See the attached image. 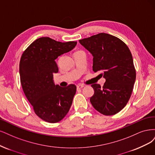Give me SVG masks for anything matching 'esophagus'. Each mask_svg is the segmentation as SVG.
<instances>
[{"label": "esophagus", "instance_id": "obj_1", "mask_svg": "<svg viewBox=\"0 0 155 155\" xmlns=\"http://www.w3.org/2000/svg\"><path fill=\"white\" fill-rule=\"evenodd\" d=\"M77 89H82V87H84V85H83V84H78V85H77Z\"/></svg>", "mask_w": 155, "mask_h": 155}]
</instances>
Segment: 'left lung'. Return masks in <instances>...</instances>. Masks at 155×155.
<instances>
[{
    "mask_svg": "<svg viewBox=\"0 0 155 155\" xmlns=\"http://www.w3.org/2000/svg\"><path fill=\"white\" fill-rule=\"evenodd\" d=\"M79 42L93 57V70L102 71L106 79L102 87L92 84L94 93L90 102L97 111L104 115H113L126 106L136 80L131 53L118 38L101 33Z\"/></svg>",
    "mask_w": 155,
    "mask_h": 155,
    "instance_id": "8db88e82",
    "label": "left lung"
}]
</instances>
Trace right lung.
Returning a JSON list of instances; mask_svg holds the SVG:
<instances>
[{
  "label": "right lung",
  "mask_w": 155,
  "mask_h": 155,
  "mask_svg": "<svg viewBox=\"0 0 155 155\" xmlns=\"http://www.w3.org/2000/svg\"><path fill=\"white\" fill-rule=\"evenodd\" d=\"M77 42H61L41 37L24 51L19 73L24 93L37 115L49 123L61 121L68 113L76 93L75 85H55L53 73L58 72L55 60L71 51Z\"/></svg>",
  "instance_id": "add662e5"
}]
</instances>
